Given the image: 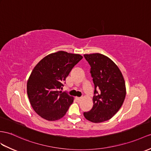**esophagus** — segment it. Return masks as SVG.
Here are the masks:
<instances>
[{
  "label": "esophagus",
  "mask_w": 151,
  "mask_h": 151,
  "mask_svg": "<svg viewBox=\"0 0 151 151\" xmlns=\"http://www.w3.org/2000/svg\"><path fill=\"white\" fill-rule=\"evenodd\" d=\"M76 99L77 100V101L79 102V101H81V97H76Z\"/></svg>",
  "instance_id": "obj_1"
}]
</instances>
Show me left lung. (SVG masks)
<instances>
[{
  "label": "left lung",
  "mask_w": 151,
  "mask_h": 151,
  "mask_svg": "<svg viewBox=\"0 0 151 151\" xmlns=\"http://www.w3.org/2000/svg\"><path fill=\"white\" fill-rule=\"evenodd\" d=\"M84 57L91 67L95 88L93 108L84 112V116L94 123L107 121L120 109L126 97L122 73L111 59L103 54H84Z\"/></svg>",
  "instance_id": "obj_1"
}]
</instances>
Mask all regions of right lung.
Listing matches in <instances>:
<instances>
[{"instance_id":"right-lung-1","label":"right lung","mask_w":151,"mask_h":151,"mask_svg":"<svg viewBox=\"0 0 151 151\" xmlns=\"http://www.w3.org/2000/svg\"><path fill=\"white\" fill-rule=\"evenodd\" d=\"M82 58L80 54L58 51L43 58L32 70L27 83V95L33 109L43 119L57 120L68 111L73 98L60 90Z\"/></svg>"}]
</instances>
